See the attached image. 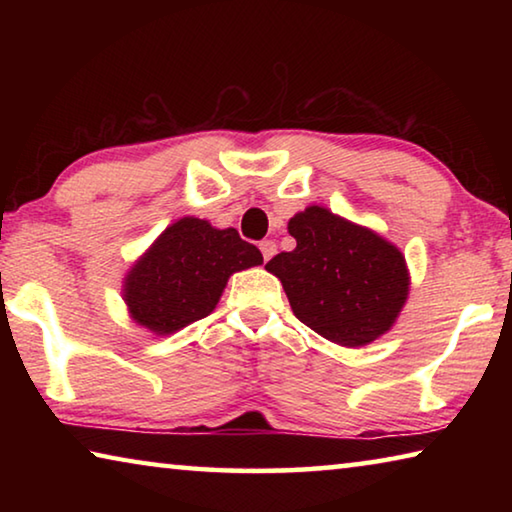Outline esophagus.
<instances>
[{
    "label": "esophagus",
    "mask_w": 512,
    "mask_h": 512,
    "mask_svg": "<svg viewBox=\"0 0 512 512\" xmlns=\"http://www.w3.org/2000/svg\"><path fill=\"white\" fill-rule=\"evenodd\" d=\"M259 250H262V255H264V259L268 262V259H271L277 253V246H275L273 239H264L262 244H259Z\"/></svg>",
    "instance_id": "obj_1"
}]
</instances>
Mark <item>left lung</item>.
<instances>
[{
	"instance_id": "1",
	"label": "left lung",
	"mask_w": 512,
	"mask_h": 512,
	"mask_svg": "<svg viewBox=\"0 0 512 512\" xmlns=\"http://www.w3.org/2000/svg\"><path fill=\"white\" fill-rule=\"evenodd\" d=\"M289 235L296 248L275 255L266 271L280 277L300 323L345 348L393 327L411 284L400 248L320 205L293 216Z\"/></svg>"
}]
</instances>
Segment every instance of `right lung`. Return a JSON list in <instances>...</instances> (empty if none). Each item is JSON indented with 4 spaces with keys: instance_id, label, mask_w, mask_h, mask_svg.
<instances>
[{
    "instance_id": "right-lung-1",
    "label": "right lung",
    "mask_w": 512,
    "mask_h": 512,
    "mask_svg": "<svg viewBox=\"0 0 512 512\" xmlns=\"http://www.w3.org/2000/svg\"><path fill=\"white\" fill-rule=\"evenodd\" d=\"M262 262L259 248L235 228L219 230L185 216L171 223L128 271V314L153 334H173L212 314L232 273Z\"/></svg>"
}]
</instances>
